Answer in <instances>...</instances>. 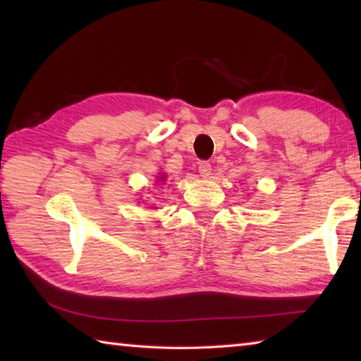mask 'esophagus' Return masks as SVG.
<instances>
[{
  "label": "esophagus",
  "mask_w": 361,
  "mask_h": 361,
  "mask_svg": "<svg viewBox=\"0 0 361 361\" xmlns=\"http://www.w3.org/2000/svg\"><path fill=\"white\" fill-rule=\"evenodd\" d=\"M199 173L200 176H204V178H210L212 175V166L209 162H199Z\"/></svg>",
  "instance_id": "1"
}]
</instances>
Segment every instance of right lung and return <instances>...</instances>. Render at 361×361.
<instances>
[{"instance_id": "1", "label": "right lung", "mask_w": 361, "mask_h": 361, "mask_svg": "<svg viewBox=\"0 0 361 361\" xmlns=\"http://www.w3.org/2000/svg\"><path fill=\"white\" fill-rule=\"evenodd\" d=\"M161 180H164V178H161Z\"/></svg>"}]
</instances>
